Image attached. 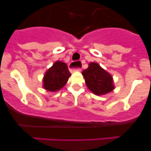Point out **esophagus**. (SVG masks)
Masks as SVG:
<instances>
[{
	"label": "esophagus",
	"mask_w": 151,
	"mask_h": 151,
	"mask_svg": "<svg viewBox=\"0 0 151 151\" xmlns=\"http://www.w3.org/2000/svg\"><path fill=\"white\" fill-rule=\"evenodd\" d=\"M74 62H71V63H69V66H68V68H69V70L71 71H81V68H75L74 67Z\"/></svg>",
	"instance_id": "obj_1"
}]
</instances>
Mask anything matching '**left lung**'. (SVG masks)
<instances>
[{"instance_id": "8db88e82", "label": "left lung", "mask_w": 151, "mask_h": 151, "mask_svg": "<svg viewBox=\"0 0 151 151\" xmlns=\"http://www.w3.org/2000/svg\"><path fill=\"white\" fill-rule=\"evenodd\" d=\"M82 74L88 89L96 95H104L111 92L115 88L112 76L98 63H89L88 68L84 70Z\"/></svg>"}]
</instances>
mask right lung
Wrapping results in <instances>:
<instances>
[{"label":"right lung","mask_w":151,"mask_h":151,"mask_svg":"<svg viewBox=\"0 0 151 151\" xmlns=\"http://www.w3.org/2000/svg\"><path fill=\"white\" fill-rule=\"evenodd\" d=\"M71 76L67 65L61 61H56L49 68L43 79V87L49 91H57L61 89Z\"/></svg>","instance_id":"1"}]
</instances>
